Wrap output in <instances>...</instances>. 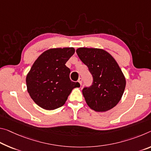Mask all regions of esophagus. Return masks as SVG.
Instances as JSON below:
<instances>
[{"mask_svg": "<svg viewBox=\"0 0 151 151\" xmlns=\"http://www.w3.org/2000/svg\"><path fill=\"white\" fill-rule=\"evenodd\" d=\"M77 82L79 83V85L81 86V85H82V78H78V80Z\"/></svg>", "mask_w": 151, "mask_h": 151, "instance_id": "34e87169", "label": "esophagus"}]
</instances>
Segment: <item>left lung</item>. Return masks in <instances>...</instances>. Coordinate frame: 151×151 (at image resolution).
Masks as SVG:
<instances>
[{
	"mask_svg": "<svg viewBox=\"0 0 151 151\" xmlns=\"http://www.w3.org/2000/svg\"><path fill=\"white\" fill-rule=\"evenodd\" d=\"M76 52L93 78L92 85L83 89L88 106L95 111L112 109L120 101L126 87L125 76L118 64L103 49L79 47Z\"/></svg>",
	"mask_w": 151,
	"mask_h": 151,
	"instance_id": "1",
	"label": "left lung"
}]
</instances>
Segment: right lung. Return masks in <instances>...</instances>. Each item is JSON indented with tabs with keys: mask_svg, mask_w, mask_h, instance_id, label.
<instances>
[{
	"mask_svg": "<svg viewBox=\"0 0 151 151\" xmlns=\"http://www.w3.org/2000/svg\"><path fill=\"white\" fill-rule=\"evenodd\" d=\"M74 47L46 50L38 57L26 76L30 97L37 106L53 110L65 104L72 90L79 87L70 79V70L65 64L75 54Z\"/></svg>",
	"mask_w": 151,
	"mask_h": 151,
	"instance_id": "1",
	"label": "right lung"
}]
</instances>
